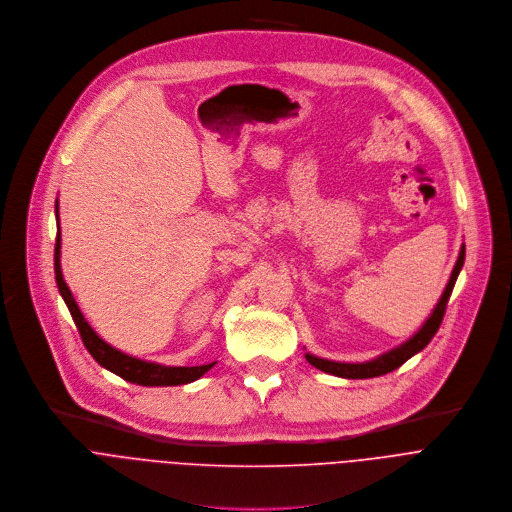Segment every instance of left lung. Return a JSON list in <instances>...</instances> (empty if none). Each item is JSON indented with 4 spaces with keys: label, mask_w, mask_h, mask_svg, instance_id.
Wrapping results in <instances>:
<instances>
[{
    "label": "left lung",
    "mask_w": 512,
    "mask_h": 512,
    "mask_svg": "<svg viewBox=\"0 0 512 512\" xmlns=\"http://www.w3.org/2000/svg\"><path fill=\"white\" fill-rule=\"evenodd\" d=\"M464 256H466V250L462 246L460 256L456 260V266L452 270L450 282H448L440 302L436 304L432 317L424 323V327L410 341L403 343L401 347H397V349H393V351H389V353H385V355H381V357H377L373 361H367V363H337V361H327V359H321V357H315V355H306V361H309L311 365H315L317 369L325 371V373H331V375H337V377H345V379H367V377H379V375L395 371L407 359L414 357L416 353H420L432 341V337L438 333V329L442 325V319L446 315L448 298L452 294V288H454L456 278L460 274V268L464 264Z\"/></svg>",
    "instance_id": "left-lung-1"
}]
</instances>
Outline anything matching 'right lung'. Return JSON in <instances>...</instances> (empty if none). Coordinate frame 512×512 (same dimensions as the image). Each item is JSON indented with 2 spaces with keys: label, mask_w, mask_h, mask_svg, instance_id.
<instances>
[{
  "label": "right lung",
  "mask_w": 512,
  "mask_h": 512,
  "mask_svg": "<svg viewBox=\"0 0 512 512\" xmlns=\"http://www.w3.org/2000/svg\"><path fill=\"white\" fill-rule=\"evenodd\" d=\"M56 216H58V206H56ZM54 272H56L58 290H60V294H62V298L68 306V311H70L74 323H76L80 339H82L84 347L88 349V353L94 357V361L98 365L113 371L115 375L123 377L125 381H131V383H137V385H147V387L191 383V381L199 379L203 373L214 367V363L197 365V367H163V365H157V363H149V361H141V359H135L131 355H125V353L117 351L115 347H111L109 343L102 341L90 329L86 319L82 317L76 300L72 298V292L68 290L64 278H62V270H60V226H58L56 246H54Z\"/></svg>",
  "instance_id": "right-lung-1"
}]
</instances>
